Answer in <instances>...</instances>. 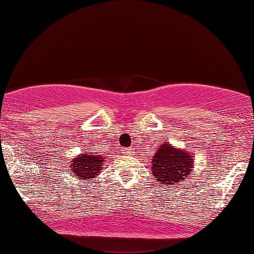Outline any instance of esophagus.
Returning a JSON list of instances; mask_svg holds the SVG:
<instances>
[{"instance_id":"esophagus-1","label":"esophagus","mask_w":254,"mask_h":254,"mask_svg":"<svg viewBox=\"0 0 254 254\" xmlns=\"http://www.w3.org/2000/svg\"><path fill=\"white\" fill-rule=\"evenodd\" d=\"M124 153H127V154H132V153H134V149H133V148L126 149V150H124Z\"/></svg>"}]
</instances>
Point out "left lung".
Returning <instances> with one entry per match:
<instances>
[{"mask_svg":"<svg viewBox=\"0 0 254 254\" xmlns=\"http://www.w3.org/2000/svg\"><path fill=\"white\" fill-rule=\"evenodd\" d=\"M151 162V174L157 182L177 185L190 175L194 167V156L187 150L163 142L154 153Z\"/></svg>","mask_w":254,"mask_h":254,"instance_id":"obj_1","label":"left lung"}]
</instances>
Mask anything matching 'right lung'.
Returning a JSON list of instances; mask_svg holds the SVG:
<instances>
[{"label":"right lung","mask_w":254,"mask_h":254,"mask_svg":"<svg viewBox=\"0 0 254 254\" xmlns=\"http://www.w3.org/2000/svg\"><path fill=\"white\" fill-rule=\"evenodd\" d=\"M105 157L97 153L83 151L76 158L71 159L69 167L71 168L74 177L80 180L95 178L103 168Z\"/></svg>","instance_id":"obj_1"}]
</instances>
